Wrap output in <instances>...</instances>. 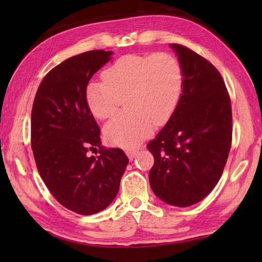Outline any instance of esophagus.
<instances>
[{"instance_id": "34e87169", "label": "esophagus", "mask_w": 262, "mask_h": 262, "mask_svg": "<svg viewBox=\"0 0 262 262\" xmlns=\"http://www.w3.org/2000/svg\"><path fill=\"white\" fill-rule=\"evenodd\" d=\"M126 154H127V156L129 157V159H133V158H134V157L136 156V155H137V150H133V149L127 150Z\"/></svg>"}]
</instances>
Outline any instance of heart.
<instances>
[{
    "label": "heart",
    "instance_id": "b5f03b06",
    "mask_svg": "<svg viewBox=\"0 0 262 262\" xmlns=\"http://www.w3.org/2000/svg\"><path fill=\"white\" fill-rule=\"evenodd\" d=\"M184 69L168 53L127 54L115 60L103 73V79H92L84 90L88 108L105 120L117 112L121 97L128 108L104 128L108 142L132 148L150 135L154 125L170 120L184 91Z\"/></svg>",
    "mask_w": 262,
    "mask_h": 262
}]
</instances>
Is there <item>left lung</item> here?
I'll list each match as a JSON object with an SVG mask.
<instances>
[{"instance_id":"8db88e82","label":"left lung","mask_w":262,"mask_h":262,"mask_svg":"<svg viewBox=\"0 0 262 262\" xmlns=\"http://www.w3.org/2000/svg\"><path fill=\"white\" fill-rule=\"evenodd\" d=\"M184 69V91L174 114L147 144L155 163L154 193L168 205L200 202L219 183L232 141L231 100L221 74L209 61L172 43Z\"/></svg>"}]
</instances>
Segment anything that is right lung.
Wrapping results in <instances>:
<instances>
[{
	"label": "right lung",
	"mask_w": 262,
	"mask_h": 262,
	"mask_svg": "<svg viewBox=\"0 0 262 262\" xmlns=\"http://www.w3.org/2000/svg\"><path fill=\"white\" fill-rule=\"evenodd\" d=\"M111 54L89 51L57 64L39 85L31 113L39 174L57 202L81 215L104 210L114 200L128 164L121 149L101 145L100 128L84 98L86 84Z\"/></svg>",
	"instance_id": "right-lung-1"
}]
</instances>
